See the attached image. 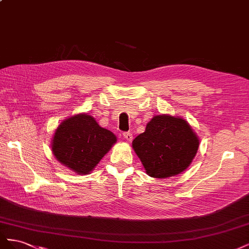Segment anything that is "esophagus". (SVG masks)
Instances as JSON below:
<instances>
[{
  "label": "esophagus",
  "mask_w": 249,
  "mask_h": 249,
  "mask_svg": "<svg viewBox=\"0 0 249 249\" xmlns=\"http://www.w3.org/2000/svg\"><path fill=\"white\" fill-rule=\"evenodd\" d=\"M124 138L126 140V141H132L133 139V134L131 132H124Z\"/></svg>",
  "instance_id": "1"
}]
</instances>
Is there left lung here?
Listing matches in <instances>:
<instances>
[{"instance_id": "8db88e82", "label": "left lung", "mask_w": 249, "mask_h": 249, "mask_svg": "<svg viewBox=\"0 0 249 249\" xmlns=\"http://www.w3.org/2000/svg\"><path fill=\"white\" fill-rule=\"evenodd\" d=\"M132 144L147 175L165 178L188 168L199 140L185 119L162 114L154 116Z\"/></svg>"}]
</instances>
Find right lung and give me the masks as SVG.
<instances>
[{
  "label": "right lung",
  "mask_w": 249,
  "mask_h": 249,
  "mask_svg": "<svg viewBox=\"0 0 249 249\" xmlns=\"http://www.w3.org/2000/svg\"><path fill=\"white\" fill-rule=\"evenodd\" d=\"M116 136L88 114H77L59 124L52 142L56 159L78 175H88L103 159Z\"/></svg>",
  "instance_id": "obj_1"
}]
</instances>
